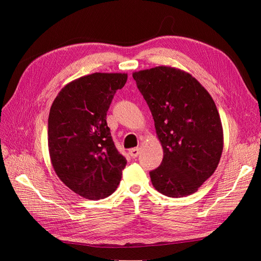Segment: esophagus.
I'll use <instances>...</instances> for the list:
<instances>
[{
    "label": "esophagus",
    "mask_w": 261,
    "mask_h": 261,
    "mask_svg": "<svg viewBox=\"0 0 261 261\" xmlns=\"http://www.w3.org/2000/svg\"><path fill=\"white\" fill-rule=\"evenodd\" d=\"M129 154L132 158H137L139 154V148H133L129 150Z\"/></svg>",
    "instance_id": "esophagus-1"
}]
</instances>
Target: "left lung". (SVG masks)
Segmentation results:
<instances>
[{
	"mask_svg": "<svg viewBox=\"0 0 261 261\" xmlns=\"http://www.w3.org/2000/svg\"><path fill=\"white\" fill-rule=\"evenodd\" d=\"M133 78L163 148L160 167L150 172L153 187L173 198L196 193L215 173L223 150L215 101L196 78L175 67L139 70Z\"/></svg>",
	"mask_w": 261,
	"mask_h": 261,
	"instance_id": "8db88e82",
	"label": "left lung"
}]
</instances>
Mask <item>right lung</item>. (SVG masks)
<instances>
[{
	"instance_id": "obj_1",
	"label": "right lung",
	"mask_w": 261,
	"mask_h": 261,
	"mask_svg": "<svg viewBox=\"0 0 261 261\" xmlns=\"http://www.w3.org/2000/svg\"><path fill=\"white\" fill-rule=\"evenodd\" d=\"M127 74L93 73L67 84L50 109L48 145L59 178L86 199L115 192L126 159L117 151L107 112Z\"/></svg>"
}]
</instances>
